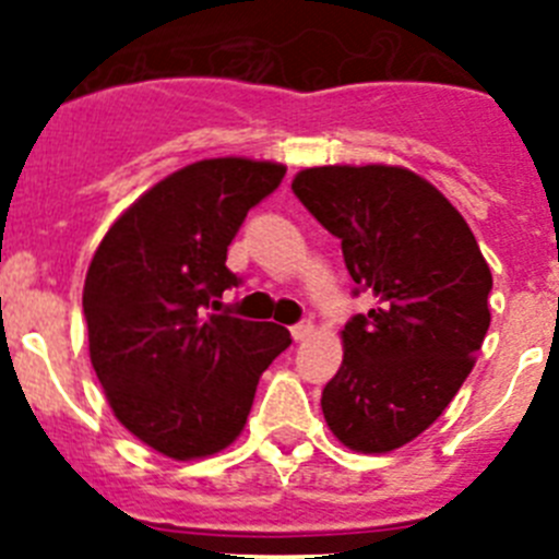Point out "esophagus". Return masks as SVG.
I'll return each mask as SVG.
<instances>
[{"label":"esophagus","mask_w":559,"mask_h":559,"mask_svg":"<svg viewBox=\"0 0 559 559\" xmlns=\"http://www.w3.org/2000/svg\"><path fill=\"white\" fill-rule=\"evenodd\" d=\"M290 333H294L296 341L310 338V335H313V322H310V319H302V322L294 324V328H290Z\"/></svg>","instance_id":"obj_1"}]
</instances>
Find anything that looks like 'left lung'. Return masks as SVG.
Returning a JSON list of instances; mask_svg holds the SVG:
<instances>
[{
    "label": "left lung",
    "mask_w": 559,
    "mask_h": 559,
    "mask_svg": "<svg viewBox=\"0 0 559 559\" xmlns=\"http://www.w3.org/2000/svg\"><path fill=\"white\" fill-rule=\"evenodd\" d=\"M290 187L341 240L355 296L374 299L341 330L324 419L349 451L403 448L476 364L490 328V265L456 206L406 167H308Z\"/></svg>",
    "instance_id": "8db88e82"
}]
</instances>
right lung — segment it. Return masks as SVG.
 Here are the masks:
<instances>
[{"label":"right lung","instance_id":"1","mask_svg":"<svg viewBox=\"0 0 559 559\" xmlns=\"http://www.w3.org/2000/svg\"><path fill=\"white\" fill-rule=\"evenodd\" d=\"M285 167L240 156L187 165L133 201L83 285L88 355L114 417L153 451L201 459L246 426L260 374L288 349L274 322L215 313L240 276L226 249Z\"/></svg>","mask_w":559,"mask_h":559}]
</instances>
